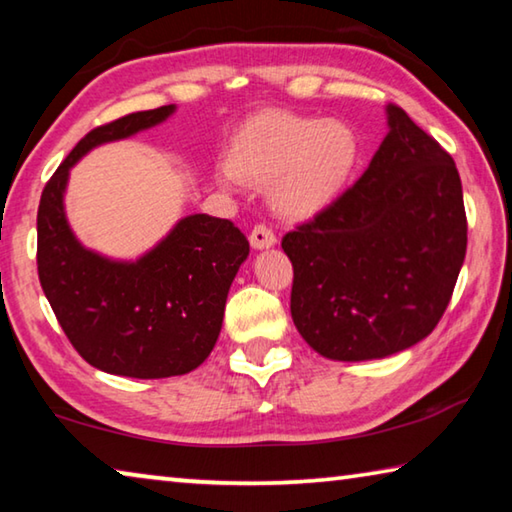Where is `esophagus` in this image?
Listing matches in <instances>:
<instances>
[{"mask_svg":"<svg viewBox=\"0 0 512 512\" xmlns=\"http://www.w3.org/2000/svg\"><path fill=\"white\" fill-rule=\"evenodd\" d=\"M275 241H278V239H275L273 230H271L269 225H264V223L255 225L253 232H250V246L257 248V250L271 248V246H275Z\"/></svg>","mask_w":512,"mask_h":512,"instance_id":"esophagus-1","label":"esophagus"}]
</instances>
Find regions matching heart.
Returning a JSON list of instances; mask_svg holds the SVG:
<instances>
[{
	"label": "heart",
	"mask_w": 512,
	"mask_h": 512,
	"mask_svg": "<svg viewBox=\"0 0 512 512\" xmlns=\"http://www.w3.org/2000/svg\"><path fill=\"white\" fill-rule=\"evenodd\" d=\"M360 159L362 141L348 123L266 111L234 136L221 180L271 184V202L282 216L310 218L342 196Z\"/></svg>",
	"instance_id": "1"
}]
</instances>
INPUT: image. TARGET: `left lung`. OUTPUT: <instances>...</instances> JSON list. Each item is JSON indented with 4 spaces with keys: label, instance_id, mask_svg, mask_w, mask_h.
I'll return each instance as SVG.
<instances>
[{
    "label": "left lung",
    "instance_id": "obj_1",
    "mask_svg": "<svg viewBox=\"0 0 512 512\" xmlns=\"http://www.w3.org/2000/svg\"><path fill=\"white\" fill-rule=\"evenodd\" d=\"M387 125L360 180L282 237L294 266L291 319L330 360L387 358L431 335L465 262L451 154L396 104Z\"/></svg>",
    "mask_w": 512,
    "mask_h": 512
}]
</instances>
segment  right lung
<instances>
[{
    "instance_id": "1",
    "label": "right lung",
    "mask_w": 512,
    "mask_h": 512,
    "mask_svg": "<svg viewBox=\"0 0 512 512\" xmlns=\"http://www.w3.org/2000/svg\"><path fill=\"white\" fill-rule=\"evenodd\" d=\"M175 111H136L88 132L45 184L38 205V278L63 332L95 369L127 378L189 373L212 353L227 291L248 239L227 218L193 214L136 262H113L75 239L63 212L68 173L95 145L127 139Z\"/></svg>"
}]
</instances>
